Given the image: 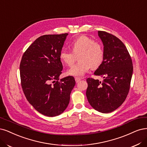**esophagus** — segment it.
Returning a JSON list of instances; mask_svg holds the SVG:
<instances>
[{"instance_id": "obj_1", "label": "esophagus", "mask_w": 147, "mask_h": 147, "mask_svg": "<svg viewBox=\"0 0 147 147\" xmlns=\"http://www.w3.org/2000/svg\"><path fill=\"white\" fill-rule=\"evenodd\" d=\"M75 80L76 83H78V82H80V81L81 80V78H79V77H75Z\"/></svg>"}]
</instances>
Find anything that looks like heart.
I'll return each instance as SVG.
<instances>
[{
  "mask_svg": "<svg viewBox=\"0 0 147 147\" xmlns=\"http://www.w3.org/2000/svg\"><path fill=\"white\" fill-rule=\"evenodd\" d=\"M72 52L62 49L59 52V58L68 66H72L75 57L80 53L79 63L70 69L67 74L75 77H82L90 67L96 69L102 63L104 59V49L100 42L94 41L93 39L82 35L70 43Z\"/></svg>",
  "mask_w": 147,
  "mask_h": 147,
  "instance_id": "1",
  "label": "heart"
}]
</instances>
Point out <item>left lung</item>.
Instances as JSON below:
<instances>
[{
  "label": "left lung",
  "mask_w": 147,
  "mask_h": 147,
  "mask_svg": "<svg viewBox=\"0 0 147 147\" xmlns=\"http://www.w3.org/2000/svg\"><path fill=\"white\" fill-rule=\"evenodd\" d=\"M104 45V59L94 75L103 77V82L92 78L86 81V97L96 111L109 113L117 109L128 94L133 72L132 59L125 44L113 34L98 31Z\"/></svg>",
  "instance_id": "left-lung-1"
}]
</instances>
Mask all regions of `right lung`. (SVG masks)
Listing matches in <instances>:
<instances>
[{
  "label": "right lung",
  "mask_w": 147,
  "mask_h": 147,
  "mask_svg": "<svg viewBox=\"0 0 147 147\" xmlns=\"http://www.w3.org/2000/svg\"><path fill=\"white\" fill-rule=\"evenodd\" d=\"M68 33L45 34L37 38L23 54L20 76L28 102L41 114L55 117L69 103L75 85L74 77L59 80L63 64L59 58Z\"/></svg>",
  "instance_id": "1"
}]
</instances>
